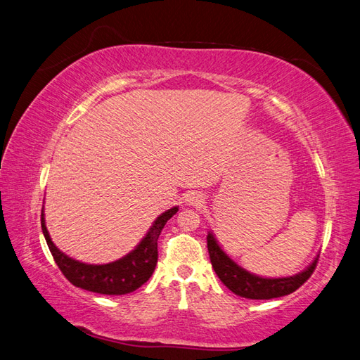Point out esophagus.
I'll use <instances>...</instances> for the list:
<instances>
[{
  "label": "esophagus",
  "mask_w": 360,
  "mask_h": 360,
  "mask_svg": "<svg viewBox=\"0 0 360 360\" xmlns=\"http://www.w3.org/2000/svg\"><path fill=\"white\" fill-rule=\"evenodd\" d=\"M187 203L193 205V207H200L203 203V196L199 193H190L187 196Z\"/></svg>",
  "instance_id": "34e87169"
}]
</instances>
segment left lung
I'll return each mask as SVG.
<instances>
[{
    "label": "left lung",
    "mask_w": 360,
    "mask_h": 360,
    "mask_svg": "<svg viewBox=\"0 0 360 360\" xmlns=\"http://www.w3.org/2000/svg\"><path fill=\"white\" fill-rule=\"evenodd\" d=\"M207 244L212 269L215 274L219 276V279L228 286L233 294L252 300L277 299V297L288 295L295 290H299L300 286L309 279L318 262L316 256L315 261L299 274L290 277H277V279H266V277H259L245 271L238 264H235L229 256L221 250L217 240L214 238L212 232L208 233Z\"/></svg>",
    "instance_id": "obj_1"
}]
</instances>
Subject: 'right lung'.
Returning <instances> with one entry per match:
<instances>
[{"label": "right lung", "instance_id": "add662e5", "mask_svg": "<svg viewBox=\"0 0 360 360\" xmlns=\"http://www.w3.org/2000/svg\"><path fill=\"white\" fill-rule=\"evenodd\" d=\"M178 212V207H173L162 212L152 224L146 237L140 241L137 248L123 258L104 264L91 265L69 258L63 252H60L54 243L51 241L48 229L45 226L44 211H42V232L45 235L46 244L51 255L58 265L60 271L65 274L66 279L78 286L81 290L105 295H122L136 291L137 288L149 281L158 261V237L164 224Z\"/></svg>", "mask_w": 360, "mask_h": 360}]
</instances>
